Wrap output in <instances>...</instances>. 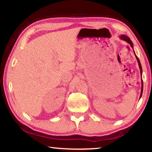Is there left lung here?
Wrapping results in <instances>:
<instances>
[{"instance_id": "1", "label": "left lung", "mask_w": 152, "mask_h": 152, "mask_svg": "<svg viewBox=\"0 0 152 152\" xmlns=\"http://www.w3.org/2000/svg\"><path fill=\"white\" fill-rule=\"evenodd\" d=\"M120 39H122V40H124L125 41V42H127L128 43H129L131 47L132 48V49L133 50V44L132 41H131V39L129 38L127 36H126L125 35H120ZM133 53H134V54L135 56V58L136 59H137V62H138V64H139V67H140V73H141V76L142 75V68H141V63H140V60H139V58H137V56H136L134 50H133ZM143 80H142V78H141V94H140V99L141 97V96H142V93H143Z\"/></svg>"}]
</instances>
